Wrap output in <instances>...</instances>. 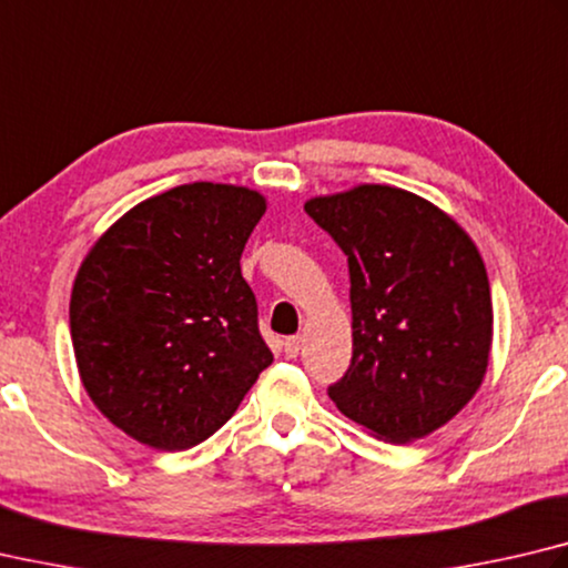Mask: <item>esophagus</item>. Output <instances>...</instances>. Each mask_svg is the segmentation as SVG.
<instances>
[{
    "label": "esophagus",
    "mask_w": 568,
    "mask_h": 568,
    "mask_svg": "<svg viewBox=\"0 0 568 568\" xmlns=\"http://www.w3.org/2000/svg\"><path fill=\"white\" fill-rule=\"evenodd\" d=\"M283 349H285V355H287V357H291V359H295L297 355H301V349H303V337H301V335L285 337V343H283Z\"/></svg>",
    "instance_id": "1"
}]
</instances>
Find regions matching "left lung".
I'll return each mask as SVG.
<instances>
[{"instance_id": "left-lung-1", "label": "left lung", "mask_w": 568, "mask_h": 568, "mask_svg": "<svg viewBox=\"0 0 568 568\" xmlns=\"http://www.w3.org/2000/svg\"><path fill=\"white\" fill-rule=\"evenodd\" d=\"M305 213L349 267L353 359L329 399L392 445L427 437L487 373L494 315L477 245L437 205L392 185L320 195Z\"/></svg>"}]
</instances>
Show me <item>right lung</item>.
Returning <instances> with one entry per match:
<instances>
[{"instance_id": "1", "label": "right lung", "mask_w": 568, "mask_h": 568, "mask_svg": "<svg viewBox=\"0 0 568 568\" xmlns=\"http://www.w3.org/2000/svg\"><path fill=\"white\" fill-rule=\"evenodd\" d=\"M263 213L243 185H176L133 205L81 263L69 303L81 383L141 445H201L273 363L241 273Z\"/></svg>"}]
</instances>
